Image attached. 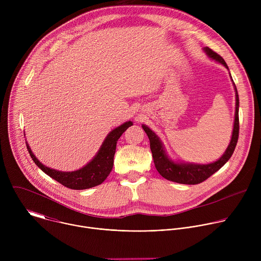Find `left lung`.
<instances>
[{"mask_svg":"<svg viewBox=\"0 0 261 261\" xmlns=\"http://www.w3.org/2000/svg\"><path fill=\"white\" fill-rule=\"evenodd\" d=\"M203 50L205 54L213 60L224 65L227 69L228 66L226 65L224 59L220 55L215 53L208 47H204ZM233 82V81H232ZM234 91H236V116H234V125L231 140L226 148L225 153L222 155V157L210 164H193V163H176L173 162L165 153L164 146L160 138L153 132L150 128L145 125H142V129L146 133L148 139H150V146L153 154L154 163L158 172L166 179L175 181L178 184H187V185H196L202 182L206 178H208L212 174L218 171L223 165H224L232 156L236 145L239 139V131H240V123H239V94L237 87L233 83Z\"/></svg>","mask_w":261,"mask_h":261,"instance_id":"obj_1","label":"left lung"}]
</instances>
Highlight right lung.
I'll return each mask as SVG.
<instances>
[{
  "mask_svg": "<svg viewBox=\"0 0 261 261\" xmlns=\"http://www.w3.org/2000/svg\"><path fill=\"white\" fill-rule=\"evenodd\" d=\"M132 125L133 123L129 121L109 132L93 160L83 168L75 171H59L46 167L35 157L28 143L27 148L35 164L51 178L56 179L57 181L65 186V187L70 189H89L102 184L109 175L114 166V157L116 153L117 142L122 134Z\"/></svg>",
  "mask_w": 261,
  "mask_h": 261,
  "instance_id": "1",
  "label": "right lung"
}]
</instances>
